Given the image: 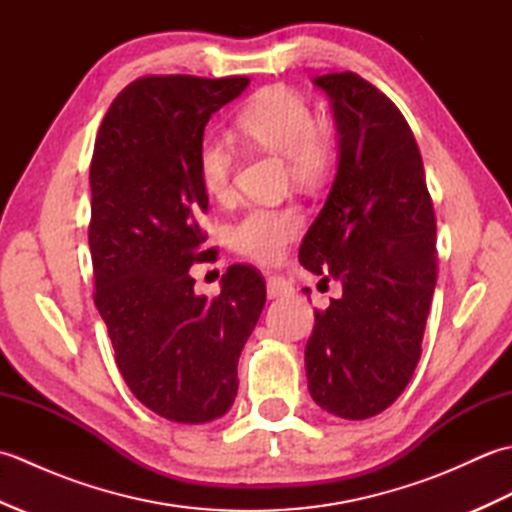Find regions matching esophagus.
Segmentation results:
<instances>
[{"mask_svg":"<svg viewBox=\"0 0 512 512\" xmlns=\"http://www.w3.org/2000/svg\"><path fill=\"white\" fill-rule=\"evenodd\" d=\"M266 288H268V297H270V299L290 295V292L295 290V288H292L290 281H288L286 277H281V275H270Z\"/></svg>","mask_w":512,"mask_h":512,"instance_id":"34e87169","label":"esophagus"}]
</instances>
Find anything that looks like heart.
Masks as SVG:
<instances>
[{
    "instance_id": "obj_1",
    "label": "heart",
    "mask_w": 512,
    "mask_h": 512,
    "mask_svg": "<svg viewBox=\"0 0 512 512\" xmlns=\"http://www.w3.org/2000/svg\"><path fill=\"white\" fill-rule=\"evenodd\" d=\"M237 127L250 143L286 156L288 176L301 187H321L339 162V132L330 118L317 116L310 101L288 85L257 92L237 116ZM204 191L226 200L233 189V156L222 138L209 136L198 149ZM303 228L295 204L250 206L228 226V242L259 264H275L286 255Z\"/></svg>"
}]
</instances>
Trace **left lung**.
I'll return each mask as SVG.
<instances>
[{
    "instance_id": "1",
    "label": "left lung",
    "mask_w": 512,
    "mask_h": 512,
    "mask_svg": "<svg viewBox=\"0 0 512 512\" xmlns=\"http://www.w3.org/2000/svg\"><path fill=\"white\" fill-rule=\"evenodd\" d=\"M339 127V171L303 239L301 264L339 279L314 312L310 396L345 420L385 411L413 376L438 279L436 213L422 156L394 101L354 72L314 79Z\"/></svg>"
}]
</instances>
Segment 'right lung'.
Listing matches in <instances>:
<instances>
[{"instance_id":"right-lung-1","label":"right lung","mask_w":512,"mask_h":512,"mask_svg":"<svg viewBox=\"0 0 512 512\" xmlns=\"http://www.w3.org/2000/svg\"><path fill=\"white\" fill-rule=\"evenodd\" d=\"M250 79L140 76L116 96L90 162L94 303L118 372L158 416L200 424L237 396V361L266 303L264 277L235 264L213 299L193 292L209 211L198 149L213 112Z\"/></svg>"}]
</instances>
